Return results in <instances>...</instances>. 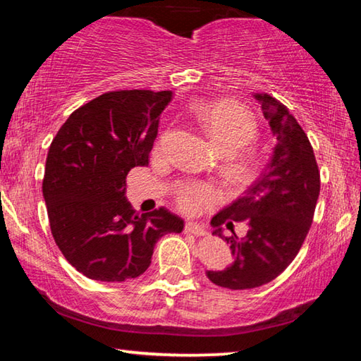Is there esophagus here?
Returning a JSON list of instances; mask_svg holds the SVG:
<instances>
[{"label":"esophagus","mask_w":361,"mask_h":361,"mask_svg":"<svg viewBox=\"0 0 361 361\" xmlns=\"http://www.w3.org/2000/svg\"><path fill=\"white\" fill-rule=\"evenodd\" d=\"M185 231L189 232V234H194V235H197V237L209 235V232H207V229L204 228V226H200L197 223H186Z\"/></svg>","instance_id":"esophagus-1"}]
</instances>
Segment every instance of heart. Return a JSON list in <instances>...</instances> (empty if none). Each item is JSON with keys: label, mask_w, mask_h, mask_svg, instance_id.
<instances>
[{"label": "heart", "mask_w": 361, "mask_h": 361, "mask_svg": "<svg viewBox=\"0 0 361 361\" xmlns=\"http://www.w3.org/2000/svg\"><path fill=\"white\" fill-rule=\"evenodd\" d=\"M200 126L218 145L224 156L226 175L232 180H243L250 173V159L239 152L253 143L258 135V124L245 108L234 102L221 100L200 103L195 106ZM215 200V189L204 183H181L176 188V204L186 213H195Z\"/></svg>", "instance_id": "obj_1"}]
</instances>
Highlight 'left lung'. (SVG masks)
<instances>
[{
  "mask_svg": "<svg viewBox=\"0 0 361 361\" xmlns=\"http://www.w3.org/2000/svg\"><path fill=\"white\" fill-rule=\"evenodd\" d=\"M277 138L271 162L243 195L212 218L213 234L231 245L234 262L209 271L213 283L229 290L256 288L279 277L301 250L320 194L314 148L288 108L269 94H256ZM247 224V235L224 238L221 226Z\"/></svg>",
  "mask_w": 361,
  "mask_h": 361,
  "instance_id": "left-lung-1",
  "label": "left lung"
}]
</instances>
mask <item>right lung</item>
Wrapping results in <instances>:
<instances>
[{"label":"right lung","mask_w":361,"mask_h":361,"mask_svg":"<svg viewBox=\"0 0 361 361\" xmlns=\"http://www.w3.org/2000/svg\"><path fill=\"white\" fill-rule=\"evenodd\" d=\"M170 100V90L102 94L73 111L52 140L42 180L49 224L66 261L85 277L142 276L156 242L185 228L164 207L138 215L126 200L127 173L148 166Z\"/></svg>","instance_id":"right-lung-1"}]
</instances>
